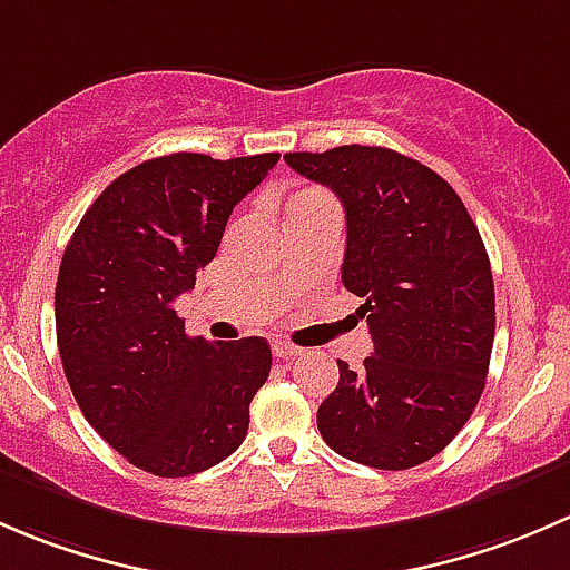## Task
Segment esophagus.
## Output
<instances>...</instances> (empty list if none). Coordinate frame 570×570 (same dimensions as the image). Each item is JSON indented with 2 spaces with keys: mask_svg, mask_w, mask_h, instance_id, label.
<instances>
[{
  "mask_svg": "<svg viewBox=\"0 0 570 570\" xmlns=\"http://www.w3.org/2000/svg\"><path fill=\"white\" fill-rule=\"evenodd\" d=\"M272 348H274V356H279V360H296V356L304 354V348H298V345L293 343H285V340H277Z\"/></svg>",
  "mask_w": 570,
  "mask_h": 570,
  "instance_id": "esophagus-1",
  "label": "esophagus"
}]
</instances>
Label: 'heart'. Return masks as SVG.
I'll return each instance as SVG.
<instances>
[{
    "label": "heart",
    "mask_w": 570,
    "mask_h": 570,
    "mask_svg": "<svg viewBox=\"0 0 570 570\" xmlns=\"http://www.w3.org/2000/svg\"><path fill=\"white\" fill-rule=\"evenodd\" d=\"M307 195H318V191H304V195H298V197H307ZM298 197H296V199H298Z\"/></svg>",
    "instance_id": "heart-1"
}]
</instances>
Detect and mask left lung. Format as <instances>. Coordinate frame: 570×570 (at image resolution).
<instances>
[{"label": "left lung", "instance_id": "8db88e82", "mask_svg": "<svg viewBox=\"0 0 570 570\" xmlns=\"http://www.w3.org/2000/svg\"><path fill=\"white\" fill-rule=\"evenodd\" d=\"M285 161L343 203V285L365 298L373 337L360 373L337 360L321 436L373 469L425 463L483 395L497 324L483 238L453 186L397 150L343 145Z\"/></svg>", "mask_w": 570, "mask_h": 570}]
</instances>
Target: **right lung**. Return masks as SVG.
<instances>
[{
  "instance_id": "obj_1",
  "label": "right lung",
  "mask_w": 570,
  "mask_h": 570,
  "mask_svg": "<svg viewBox=\"0 0 570 570\" xmlns=\"http://www.w3.org/2000/svg\"><path fill=\"white\" fill-rule=\"evenodd\" d=\"M277 161L150 158L111 180L66 246L55 321L70 392L122 459L158 478L197 474L236 453L272 371L266 340L189 337L173 304Z\"/></svg>"
}]
</instances>
